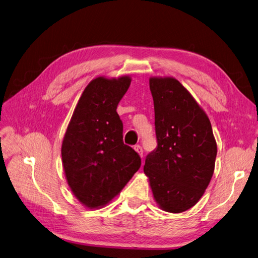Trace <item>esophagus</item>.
Here are the masks:
<instances>
[{"label":"esophagus","mask_w":258,"mask_h":258,"mask_svg":"<svg viewBox=\"0 0 258 258\" xmlns=\"http://www.w3.org/2000/svg\"><path fill=\"white\" fill-rule=\"evenodd\" d=\"M134 149H135V151L143 157V155H144V150H143V147H141L140 145H136L135 147H134Z\"/></svg>","instance_id":"34e87169"}]
</instances>
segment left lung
I'll use <instances>...</instances> for the list:
<instances>
[{
  "label": "left lung",
  "instance_id": "obj_1",
  "mask_svg": "<svg viewBox=\"0 0 258 258\" xmlns=\"http://www.w3.org/2000/svg\"><path fill=\"white\" fill-rule=\"evenodd\" d=\"M154 104L157 147L144 171L163 210L192 208L210 183L217 157L211 123L194 97L172 77L149 80Z\"/></svg>",
  "mask_w": 258,
  "mask_h": 258
}]
</instances>
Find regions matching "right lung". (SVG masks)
Returning <instances> with one entry per match:
<instances>
[{"mask_svg":"<svg viewBox=\"0 0 258 258\" xmlns=\"http://www.w3.org/2000/svg\"><path fill=\"white\" fill-rule=\"evenodd\" d=\"M131 78L97 77L85 89L62 143V162L74 195L88 208L117 196L140 168L139 154L123 143L117 107Z\"/></svg>","mask_w":258,"mask_h":258,"instance_id":"add662e5","label":"right lung"}]
</instances>
